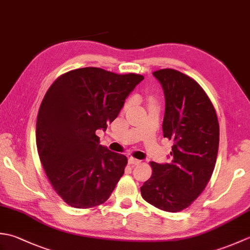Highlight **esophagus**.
Here are the masks:
<instances>
[{
    "instance_id": "obj_1",
    "label": "esophagus",
    "mask_w": 250,
    "mask_h": 250,
    "mask_svg": "<svg viewBox=\"0 0 250 250\" xmlns=\"http://www.w3.org/2000/svg\"><path fill=\"white\" fill-rule=\"evenodd\" d=\"M129 163L130 164H134V166H136V164H140L141 163V160H137V159H135L133 157H130L129 158Z\"/></svg>"
}]
</instances>
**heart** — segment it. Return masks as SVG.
I'll list each match as a JSON object with an SVG mask.
<instances>
[{
    "label": "heart",
    "instance_id": "obj_1",
    "mask_svg": "<svg viewBox=\"0 0 250 250\" xmlns=\"http://www.w3.org/2000/svg\"><path fill=\"white\" fill-rule=\"evenodd\" d=\"M149 101H150V102H152V100H151V99H150ZM130 104H131V101H129V102H128V103H126V105H125V107H128V106H129Z\"/></svg>",
    "mask_w": 250,
    "mask_h": 250
}]
</instances>
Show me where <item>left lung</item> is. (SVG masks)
Wrapping results in <instances>:
<instances>
[{
    "mask_svg": "<svg viewBox=\"0 0 250 250\" xmlns=\"http://www.w3.org/2000/svg\"><path fill=\"white\" fill-rule=\"evenodd\" d=\"M166 98L163 136L172 140L169 163L150 162L151 177L141 187L143 199L157 208H187L209 182L219 146L213 103L194 79L173 68L153 72Z\"/></svg>",
    "mask_w": 250,
    "mask_h": 250,
    "instance_id": "obj_1",
    "label": "left lung"
}]
</instances>
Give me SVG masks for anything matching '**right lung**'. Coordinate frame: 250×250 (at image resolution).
Returning <instances> with one entry per match:
<instances>
[{
    "label": "right lung",
    "mask_w": 250,
    "mask_h": 250,
    "mask_svg": "<svg viewBox=\"0 0 250 250\" xmlns=\"http://www.w3.org/2000/svg\"><path fill=\"white\" fill-rule=\"evenodd\" d=\"M143 79L134 73L83 67L58 77L46 92L36 120L37 151L66 204L91 208L114 191L128 159L100 145L95 132L107 129Z\"/></svg>",
    "instance_id": "right-lung-1"
}]
</instances>
